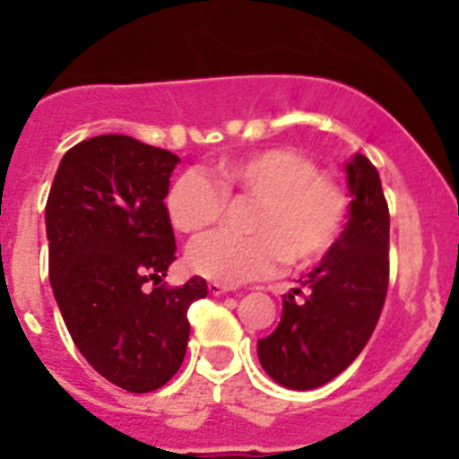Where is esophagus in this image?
I'll return each mask as SVG.
<instances>
[{"label": "esophagus", "mask_w": 459, "mask_h": 459, "mask_svg": "<svg viewBox=\"0 0 459 459\" xmlns=\"http://www.w3.org/2000/svg\"><path fill=\"white\" fill-rule=\"evenodd\" d=\"M209 291L213 296H221V294H227V291H232V287L222 285V282H209Z\"/></svg>", "instance_id": "obj_1"}]
</instances>
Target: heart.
Returning <instances> with one entry per match:
<instances>
[{
	"mask_svg": "<svg viewBox=\"0 0 459 459\" xmlns=\"http://www.w3.org/2000/svg\"><path fill=\"white\" fill-rule=\"evenodd\" d=\"M227 197L257 200L248 237L211 234L188 248V266L222 285L271 275L285 259L310 266L326 257L347 222L350 200L335 177L319 172L307 153L271 147L222 163L218 181L186 172L168 193L172 225L184 234H202L222 221Z\"/></svg>",
	"mask_w": 459,
	"mask_h": 459,
	"instance_id": "1",
	"label": "heart"
}]
</instances>
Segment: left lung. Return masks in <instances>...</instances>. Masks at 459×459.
<instances>
[{
    "label": "left lung",
    "instance_id": "obj_1",
    "mask_svg": "<svg viewBox=\"0 0 459 459\" xmlns=\"http://www.w3.org/2000/svg\"><path fill=\"white\" fill-rule=\"evenodd\" d=\"M350 222L301 287L282 296L275 331L257 342L266 375L294 391L324 386L370 340L388 291V202L363 153L347 165Z\"/></svg>",
    "mask_w": 459,
    "mask_h": 459
}]
</instances>
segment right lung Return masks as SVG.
<instances>
[{"mask_svg": "<svg viewBox=\"0 0 459 459\" xmlns=\"http://www.w3.org/2000/svg\"><path fill=\"white\" fill-rule=\"evenodd\" d=\"M177 163L135 137H89L64 153L48 195L50 285L68 333L93 370L131 393L177 375L188 307L209 294L197 275L163 282L177 259L165 206Z\"/></svg>", "mask_w": 459, "mask_h": 459, "instance_id": "obj_1", "label": "right lung"}]
</instances>
